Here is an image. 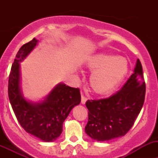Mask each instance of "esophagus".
<instances>
[{"label":"esophagus","mask_w":158,"mask_h":158,"mask_svg":"<svg viewBox=\"0 0 158 158\" xmlns=\"http://www.w3.org/2000/svg\"><path fill=\"white\" fill-rule=\"evenodd\" d=\"M86 101H87V98L83 95V94H82V99H81V102H82V104H85V103L86 102Z\"/></svg>","instance_id":"34e87169"}]
</instances>
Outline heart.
Returning a JSON list of instances; mask_svg holds the SVG:
<instances>
[{
    "label": "heart",
    "mask_w": 158,
    "mask_h": 158,
    "mask_svg": "<svg viewBox=\"0 0 158 158\" xmlns=\"http://www.w3.org/2000/svg\"><path fill=\"white\" fill-rule=\"evenodd\" d=\"M88 67L95 70L89 79L91 88L100 95L114 90L128 73V63L125 59L106 52L92 56L88 62Z\"/></svg>",
    "instance_id": "heart-1"
}]
</instances>
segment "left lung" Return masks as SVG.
Instances as JSON below:
<instances>
[{
	"mask_svg": "<svg viewBox=\"0 0 158 158\" xmlns=\"http://www.w3.org/2000/svg\"><path fill=\"white\" fill-rule=\"evenodd\" d=\"M145 92L142 66L138 60L134 73L117 93L85 102L89 110L85 133L98 141L126 135L142 109Z\"/></svg>",
	"mask_w": 158,
	"mask_h": 158,
	"instance_id": "1",
	"label": "left lung"
}]
</instances>
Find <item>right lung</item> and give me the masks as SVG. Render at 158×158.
<instances>
[{"label":"right lung","instance_id":"add662e5","mask_svg":"<svg viewBox=\"0 0 158 158\" xmlns=\"http://www.w3.org/2000/svg\"><path fill=\"white\" fill-rule=\"evenodd\" d=\"M33 38L23 44L16 55L8 81V96L17 121L27 133L44 141H55L63 131V124L74 106L81 102L79 88L57 85L40 103L23 97L20 87V63L37 44Z\"/></svg>","mask_w":158,"mask_h":158}]
</instances>
